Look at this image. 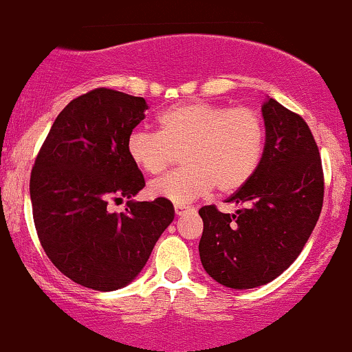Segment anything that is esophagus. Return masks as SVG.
<instances>
[{"label": "esophagus", "mask_w": 352, "mask_h": 352, "mask_svg": "<svg viewBox=\"0 0 352 352\" xmlns=\"http://www.w3.org/2000/svg\"><path fill=\"white\" fill-rule=\"evenodd\" d=\"M187 210H194L190 206H182V204H175V214L177 216H182L184 212H187Z\"/></svg>", "instance_id": "1"}]
</instances>
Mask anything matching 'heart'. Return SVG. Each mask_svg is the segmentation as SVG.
<instances>
[{"instance_id": "obj_1", "label": "heart", "mask_w": 352, "mask_h": 352, "mask_svg": "<svg viewBox=\"0 0 352 352\" xmlns=\"http://www.w3.org/2000/svg\"><path fill=\"white\" fill-rule=\"evenodd\" d=\"M160 133L136 129L128 136L131 162L150 175H160L179 162L186 165L150 184L153 197L184 204L207 194L221 195L246 186L265 153L266 131L251 108H229L192 101L166 108L158 116Z\"/></svg>"}]
</instances>
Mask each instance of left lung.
Masks as SVG:
<instances>
[{
	"mask_svg": "<svg viewBox=\"0 0 352 352\" xmlns=\"http://www.w3.org/2000/svg\"><path fill=\"white\" fill-rule=\"evenodd\" d=\"M261 111V164L246 186L226 199L241 209H199L202 266L216 282L238 290L272 282L297 260L324 202L322 160L309 124L272 98Z\"/></svg>",
	"mask_w": 352,
	"mask_h": 352,
	"instance_id": "8db88e82",
	"label": "left lung"
}]
</instances>
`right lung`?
Returning a JSON list of instances; mask_svg holds the SVG:
<instances>
[{"instance_id": "obj_1", "label": "right lung", "mask_w": 352, "mask_h": 352, "mask_svg": "<svg viewBox=\"0 0 352 352\" xmlns=\"http://www.w3.org/2000/svg\"><path fill=\"white\" fill-rule=\"evenodd\" d=\"M146 109L143 98L92 89L60 111L33 164L30 199L40 244L58 272L92 290L131 282L173 221L172 202L160 197L108 210L111 201L145 187L126 143Z\"/></svg>"}]
</instances>
